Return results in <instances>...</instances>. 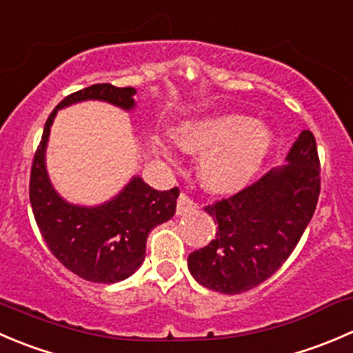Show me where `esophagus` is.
<instances>
[{
	"label": "esophagus",
	"mask_w": 353,
	"mask_h": 353,
	"mask_svg": "<svg viewBox=\"0 0 353 353\" xmlns=\"http://www.w3.org/2000/svg\"><path fill=\"white\" fill-rule=\"evenodd\" d=\"M196 201L191 200L186 193H181L179 198H177V208H176V214L177 215H184L188 212H193L196 208Z\"/></svg>",
	"instance_id": "34e87169"
}]
</instances>
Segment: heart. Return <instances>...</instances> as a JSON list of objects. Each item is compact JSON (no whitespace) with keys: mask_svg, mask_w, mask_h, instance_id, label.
I'll return each instance as SVG.
<instances>
[{"mask_svg":"<svg viewBox=\"0 0 353 353\" xmlns=\"http://www.w3.org/2000/svg\"><path fill=\"white\" fill-rule=\"evenodd\" d=\"M184 152L203 155L200 160L201 184L212 193L229 194L243 190L262 169L272 148V132L248 115L222 114L186 122L176 131ZM160 152L172 159L167 146Z\"/></svg>","mask_w":353,"mask_h":353,"instance_id":"heart-1","label":"heart"}]
</instances>
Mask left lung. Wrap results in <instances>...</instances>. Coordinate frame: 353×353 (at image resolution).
Wrapping results in <instances>:
<instances>
[{"mask_svg": "<svg viewBox=\"0 0 353 353\" xmlns=\"http://www.w3.org/2000/svg\"><path fill=\"white\" fill-rule=\"evenodd\" d=\"M286 162L234 196L205 207L217 221L215 239L188 256L191 276L205 288L225 295L248 292L292 255L319 200L321 169L312 132H300Z\"/></svg>", "mask_w": 353, "mask_h": 353, "instance_id": "obj_1", "label": "left lung"}]
</instances>
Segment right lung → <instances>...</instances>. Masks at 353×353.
Listing matches in <instances>:
<instances>
[{
  "label": "right lung",
  "mask_w": 353,
  "mask_h": 353,
  "mask_svg": "<svg viewBox=\"0 0 353 353\" xmlns=\"http://www.w3.org/2000/svg\"><path fill=\"white\" fill-rule=\"evenodd\" d=\"M134 88L93 84L68 94L44 124L30 170L29 196L34 219L48 248L68 271L91 283L122 281L134 274L146 255V238L155 225L176 214L179 190L157 191L134 176L124 190L97 207L68 203L54 191L46 170V146L58 110L88 100L107 101L122 110L136 107Z\"/></svg>",
  "instance_id": "right-lung-1"
}]
</instances>
